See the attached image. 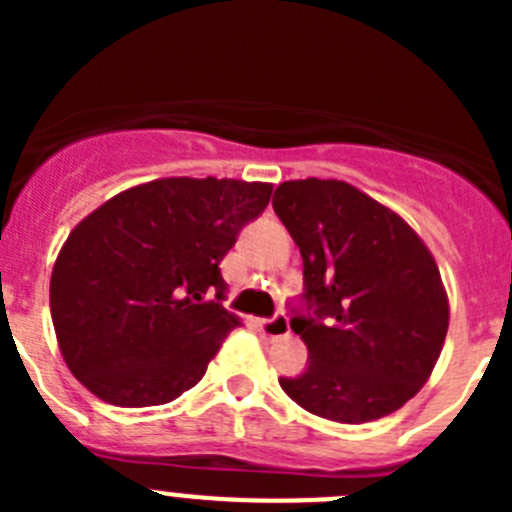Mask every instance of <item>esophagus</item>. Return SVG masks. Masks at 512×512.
Listing matches in <instances>:
<instances>
[{
    "mask_svg": "<svg viewBox=\"0 0 512 512\" xmlns=\"http://www.w3.org/2000/svg\"><path fill=\"white\" fill-rule=\"evenodd\" d=\"M259 328L264 336L269 338H282L289 333V318L284 312H277V315H271V318H261Z\"/></svg>",
    "mask_w": 512,
    "mask_h": 512,
    "instance_id": "esophagus-1",
    "label": "esophagus"
}]
</instances>
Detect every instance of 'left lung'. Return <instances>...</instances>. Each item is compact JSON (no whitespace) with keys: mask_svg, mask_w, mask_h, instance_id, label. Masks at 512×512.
<instances>
[{"mask_svg":"<svg viewBox=\"0 0 512 512\" xmlns=\"http://www.w3.org/2000/svg\"><path fill=\"white\" fill-rule=\"evenodd\" d=\"M274 212L302 253L292 330L307 369L279 384L307 413L369 423L431 377L449 300L431 251L400 215L336 179L284 182Z\"/></svg>","mask_w":512,"mask_h":512,"instance_id":"1","label":"left lung"}]
</instances>
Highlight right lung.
I'll list each match as a JSON object with an SVG mask.
<instances>
[{"instance_id":"obj_1","label":"right lung","mask_w":512,"mask_h":512,"mask_svg":"<svg viewBox=\"0 0 512 512\" xmlns=\"http://www.w3.org/2000/svg\"><path fill=\"white\" fill-rule=\"evenodd\" d=\"M269 200L271 184L176 176L84 217L51 277L53 328L71 374L117 408L192 390L238 325L220 305V261Z\"/></svg>"}]
</instances>
